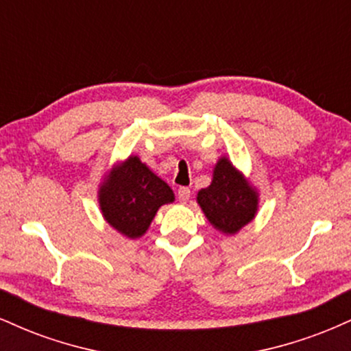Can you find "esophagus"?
Returning a JSON list of instances; mask_svg holds the SVG:
<instances>
[{"mask_svg": "<svg viewBox=\"0 0 351 351\" xmlns=\"http://www.w3.org/2000/svg\"><path fill=\"white\" fill-rule=\"evenodd\" d=\"M189 198H191V189L189 188H180L178 189V199L181 203H188Z\"/></svg>", "mask_w": 351, "mask_h": 351, "instance_id": "esophagus-1", "label": "esophagus"}]
</instances>
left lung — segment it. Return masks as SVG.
<instances>
[{
	"mask_svg": "<svg viewBox=\"0 0 351 351\" xmlns=\"http://www.w3.org/2000/svg\"><path fill=\"white\" fill-rule=\"evenodd\" d=\"M198 203L213 226L226 234H234L252 221L257 195L229 160L221 158L213 183L198 193Z\"/></svg>",
	"mask_w": 351,
	"mask_h": 351,
	"instance_id": "obj_1",
	"label": "left lung"
}]
</instances>
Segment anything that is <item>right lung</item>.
<instances>
[{
    "instance_id": "add662e5",
    "label": "right lung",
    "mask_w": 351,
    "mask_h": 351,
    "mask_svg": "<svg viewBox=\"0 0 351 351\" xmlns=\"http://www.w3.org/2000/svg\"><path fill=\"white\" fill-rule=\"evenodd\" d=\"M99 199L108 224L135 239L147 231L158 208L171 203L175 196L147 165L130 156L100 188Z\"/></svg>"
}]
</instances>
